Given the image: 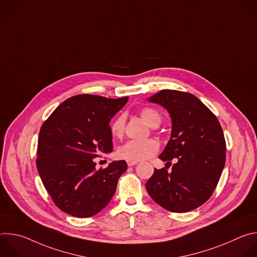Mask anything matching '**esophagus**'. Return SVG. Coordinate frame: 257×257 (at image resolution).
Segmentation results:
<instances>
[{"label": "esophagus", "mask_w": 257, "mask_h": 257, "mask_svg": "<svg viewBox=\"0 0 257 257\" xmlns=\"http://www.w3.org/2000/svg\"><path fill=\"white\" fill-rule=\"evenodd\" d=\"M138 164V162H131V161H128L127 162V165L129 166V167H133V166H135V165H137Z\"/></svg>", "instance_id": "esophagus-1"}]
</instances>
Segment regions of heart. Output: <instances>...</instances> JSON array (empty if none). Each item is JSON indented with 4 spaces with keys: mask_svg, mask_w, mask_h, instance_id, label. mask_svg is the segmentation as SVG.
<instances>
[{
    "mask_svg": "<svg viewBox=\"0 0 257 257\" xmlns=\"http://www.w3.org/2000/svg\"><path fill=\"white\" fill-rule=\"evenodd\" d=\"M141 118L151 127H158L161 123V115L153 107H144L140 111ZM125 129V117L118 116L111 124V132L115 137H121ZM159 143L154 139H146L142 141L130 140L120 146L118 156L121 159L131 162H139L148 160L156 155L159 151Z\"/></svg>",
    "mask_w": 257,
    "mask_h": 257,
    "instance_id": "1",
    "label": "heart"
}]
</instances>
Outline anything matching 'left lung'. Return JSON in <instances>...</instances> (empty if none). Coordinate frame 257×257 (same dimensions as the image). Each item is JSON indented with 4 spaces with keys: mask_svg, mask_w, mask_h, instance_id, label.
I'll use <instances>...</instances> for the list:
<instances>
[{
    "mask_svg": "<svg viewBox=\"0 0 257 257\" xmlns=\"http://www.w3.org/2000/svg\"><path fill=\"white\" fill-rule=\"evenodd\" d=\"M165 107L172 119L171 137L160 159L172 171L155 169L146 182L150 196L173 212H187L211 196L226 163L221 124L195 95L165 89L148 98Z\"/></svg>",
    "mask_w": 257,
    "mask_h": 257,
    "instance_id": "left-lung-1",
    "label": "left lung"
}]
</instances>
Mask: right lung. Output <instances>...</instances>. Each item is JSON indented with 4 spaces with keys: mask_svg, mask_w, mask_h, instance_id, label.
<instances>
[{
    "mask_svg": "<svg viewBox=\"0 0 257 257\" xmlns=\"http://www.w3.org/2000/svg\"><path fill=\"white\" fill-rule=\"evenodd\" d=\"M127 101L128 96L78 94L63 101L43 124L36 167L62 211L76 217L92 216L115 194L127 163L114 161L96 170L93 159L112 153L109 121Z\"/></svg>",
    "mask_w": 257,
    "mask_h": 257,
    "instance_id": "add662e5",
    "label": "right lung"
}]
</instances>
